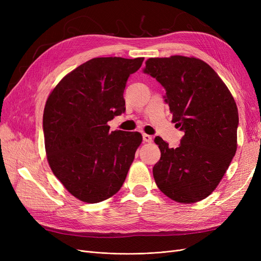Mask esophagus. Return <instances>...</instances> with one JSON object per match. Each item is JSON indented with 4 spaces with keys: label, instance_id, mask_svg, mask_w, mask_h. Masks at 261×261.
<instances>
[{
    "label": "esophagus",
    "instance_id": "34e87169",
    "mask_svg": "<svg viewBox=\"0 0 261 261\" xmlns=\"http://www.w3.org/2000/svg\"><path fill=\"white\" fill-rule=\"evenodd\" d=\"M143 139H144L145 143H151V141H152V136L147 135V134H144Z\"/></svg>",
    "mask_w": 261,
    "mask_h": 261
}]
</instances>
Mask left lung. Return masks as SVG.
Instances as JSON below:
<instances>
[{
    "label": "left lung",
    "mask_w": 261,
    "mask_h": 261,
    "mask_svg": "<svg viewBox=\"0 0 261 261\" xmlns=\"http://www.w3.org/2000/svg\"><path fill=\"white\" fill-rule=\"evenodd\" d=\"M144 72L164 87L172 122L185 133L177 148L154 138L161 151L152 170L155 184L177 202L207 198L238 149L239 111L232 93L215 69L194 57L148 59Z\"/></svg>",
    "instance_id": "1"
}]
</instances>
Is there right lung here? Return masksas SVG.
I'll list each match as a JSON object with an SVG mask.
<instances>
[{
    "mask_svg": "<svg viewBox=\"0 0 261 261\" xmlns=\"http://www.w3.org/2000/svg\"><path fill=\"white\" fill-rule=\"evenodd\" d=\"M144 58H96L76 67L50 92L43 112L50 168L69 194L97 203L120 191L143 141L138 132H110L125 112L123 93Z\"/></svg>",
    "mask_w": 261,
    "mask_h": 261,
    "instance_id": "right-lung-1",
    "label": "right lung"
}]
</instances>
